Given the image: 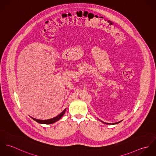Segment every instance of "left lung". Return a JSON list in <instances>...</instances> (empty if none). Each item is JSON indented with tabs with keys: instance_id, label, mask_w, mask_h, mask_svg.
<instances>
[{
	"instance_id": "8db88e82",
	"label": "left lung",
	"mask_w": 156,
	"mask_h": 156,
	"mask_svg": "<svg viewBox=\"0 0 156 156\" xmlns=\"http://www.w3.org/2000/svg\"><path fill=\"white\" fill-rule=\"evenodd\" d=\"M98 120L99 121H100L101 122H103V123H104V124H108V125H114V124H118V123H119V122H121L122 121H119V122H113V123H108V122H103V121H101L100 119H98Z\"/></svg>"
}]
</instances>
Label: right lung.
Instances as JSON below:
<instances>
[{
  "label": "right lung",
  "mask_w": 156,
  "mask_h": 156,
  "mask_svg": "<svg viewBox=\"0 0 156 156\" xmlns=\"http://www.w3.org/2000/svg\"><path fill=\"white\" fill-rule=\"evenodd\" d=\"M67 109H66L64 111L62 112L60 114H59L58 116H55V118H51V119H45V120H41V119H36V118H34L33 117H31L30 118L34 119V121H35L36 122L40 123V124H53V123H55V122L58 121V120H59L62 116L63 115L65 114V112L66 111Z\"/></svg>",
  "instance_id": "obj_1"
}]
</instances>
